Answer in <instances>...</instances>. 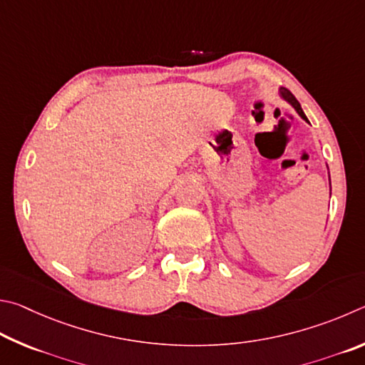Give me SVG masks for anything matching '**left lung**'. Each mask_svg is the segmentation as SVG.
Returning a JSON list of instances; mask_svg holds the SVG:
<instances>
[{"instance_id": "1", "label": "left lung", "mask_w": 365, "mask_h": 365, "mask_svg": "<svg viewBox=\"0 0 365 365\" xmlns=\"http://www.w3.org/2000/svg\"><path fill=\"white\" fill-rule=\"evenodd\" d=\"M279 94H280V98H282L284 101L289 102V104H290L293 108H295V110L298 112L299 117H302L303 120L308 121V117H306V115H304L302 106H299V102L297 101L295 96H293V94L289 91V89H287V88H280V89H279ZM308 123H309V121H308ZM330 190H331V189H330Z\"/></svg>"}]
</instances>
